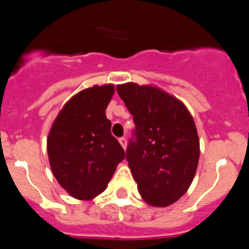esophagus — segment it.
Masks as SVG:
<instances>
[{
  "label": "esophagus",
  "instance_id": "esophagus-1",
  "mask_svg": "<svg viewBox=\"0 0 249 249\" xmlns=\"http://www.w3.org/2000/svg\"><path fill=\"white\" fill-rule=\"evenodd\" d=\"M120 143H121V146L123 147V149H126V147H127V140L124 137H121L120 140Z\"/></svg>",
  "mask_w": 249,
  "mask_h": 249
}]
</instances>
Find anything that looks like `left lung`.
<instances>
[{"label": "left lung", "mask_w": 249, "mask_h": 249, "mask_svg": "<svg viewBox=\"0 0 249 249\" xmlns=\"http://www.w3.org/2000/svg\"><path fill=\"white\" fill-rule=\"evenodd\" d=\"M117 92L133 116L126 160L147 203L167 207L187 192L199 160L195 121L181 101L152 85L128 82Z\"/></svg>", "instance_id": "1"}]
</instances>
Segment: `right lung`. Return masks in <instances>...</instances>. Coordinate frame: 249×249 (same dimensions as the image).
<instances>
[{
  "mask_svg": "<svg viewBox=\"0 0 249 249\" xmlns=\"http://www.w3.org/2000/svg\"><path fill=\"white\" fill-rule=\"evenodd\" d=\"M113 93L111 83L82 89L65 103L48 133L52 173L76 199L89 201L101 195L124 158L106 117Z\"/></svg>",
  "mask_w": 249,
  "mask_h": 249,
  "instance_id": "obj_1",
  "label": "right lung"
}]
</instances>
